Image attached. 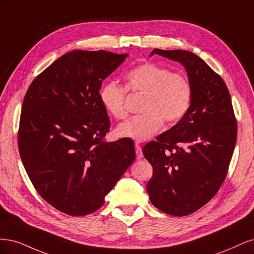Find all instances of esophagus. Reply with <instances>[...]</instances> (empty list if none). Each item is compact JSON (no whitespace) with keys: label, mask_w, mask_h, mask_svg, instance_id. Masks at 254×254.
Here are the masks:
<instances>
[{"label":"esophagus","mask_w":254,"mask_h":254,"mask_svg":"<svg viewBox=\"0 0 254 254\" xmlns=\"http://www.w3.org/2000/svg\"><path fill=\"white\" fill-rule=\"evenodd\" d=\"M135 152H136V156L137 159H141L142 158V150H141V146L139 145L138 143H135Z\"/></svg>","instance_id":"obj_1"}]
</instances>
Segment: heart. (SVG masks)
I'll return each instance as SVG.
<instances>
[{"instance_id": "1", "label": "heart", "mask_w": 254, "mask_h": 254, "mask_svg": "<svg viewBox=\"0 0 254 254\" xmlns=\"http://www.w3.org/2000/svg\"><path fill=\"white\" fill-rule=\"evenodd\" d=\"M126 79V86L109 81L99 93L105 111L118 120L128 115L127 91L133 95H143L139 106L143 114L120 125L116 129L120 137L144 141L159 132L163 121L167 125L177 124L190 109L193 89L190 80L182 72L146 62L130 69Z\"/></svg>"}]
</instances>
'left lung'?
Masks as SVG:
<instances>
[{
    "label": "left lung",
    "instance_id": "obj_1",
    "mask_svg": "<svg viewBox=\"0 0 254 254\" xmlns=\"http://www.w3.org/2000/svg\"><path fill=\"white\" fill-rule=\"evenodd\" d=\"M154 54L184 65L193 96L186 116L143 146L153 167L146 191L160 211L185 216L204 206L223 185L236 143L237 122L225 81L198 56L158 48Z\"/></svg>",
    "mask_w": 254,
    "mask_h": 254
}]
</instances>
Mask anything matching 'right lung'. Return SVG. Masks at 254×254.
<instances>
[{
	"mask_svg": "<svg viewBox=\"0 0 254 254\" xmlns=\"http://www.w3.org/2000/svg\"><path fill=\"white\" fill-rule=\"evenodd\" d=\"M127 54L73 51L38 75L22 105L18 144L30 182L44 200L71 216L91 214L135 160L134 142L104 140L111 122L102 81Z\"/></svg>",
	"mask_w": 254,
	"mask_h": 254,
	"instance_id": "obj_1",
	"label": "right lung"
}]
</instances>
